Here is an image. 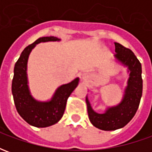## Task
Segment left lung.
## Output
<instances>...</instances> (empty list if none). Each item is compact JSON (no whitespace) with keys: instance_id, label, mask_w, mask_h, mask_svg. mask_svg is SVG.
<instances>
[{"instance_id":"left-lung-1","label":"left lung","mask_w":152,"mask_h":152,"mask_svg":"<svg viewBox=\"0 0 152 152\" xmlns=\"http://www.w3.org/2000/svg\"><path fill=\"white\" fill-rule=\"evenodd\" d=\"M115 61L127 68L129 78L121 101L117 105L107 107L103 113L93 109L88 96L86 104L91 124L99 129L112 131L121 129L133 119L137 112L142 94V65L129 49L115 42Z\"/></svg>"}]
</instances>
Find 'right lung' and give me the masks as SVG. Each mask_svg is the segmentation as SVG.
<instances>
[{
  "mask_svg": "<svg viewBox=\"0 0 152 152\" xmlns=\"http://www.w3.org/2000/svg\"><path fill=\"white\" fill-rule=\"evenodd\" d=\"M60 40L55 37L39 38L25 48L15 65L12 94L15 107L19 115L31 126L45 128L58 123L63 117L67 99L79 84V77H76L71 82L60 86L47 101H40L31 95L28 77V58L31 50L41 42Z\"/></svg>",
  "mask_w": 152,
  "mask_h": 152,
  "instance_id": "add662e5",
  "label": "right lung"
}]
</instances>
